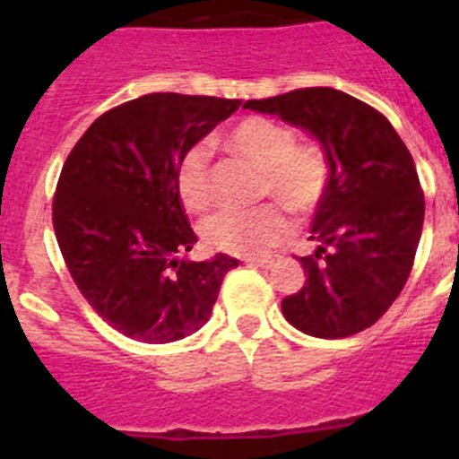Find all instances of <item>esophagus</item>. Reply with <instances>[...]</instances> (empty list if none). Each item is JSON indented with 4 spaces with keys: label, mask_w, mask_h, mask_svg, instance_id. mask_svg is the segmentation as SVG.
Instances as JSON below:
<instances>
[{
    "label": "esophagus",
    "mask_w": 459,
    "mask_h": 459,
    "mask_svg": "<svg viewBox=\"0 0 459 459\" xmlns=\"http://www.w3.org/2000/svg\"><path fill=\"white\" fill-rule=\"evenodd\" d=\"M246 264L259 266V269H269V266L273 264V259L271 257H248L246 259Z\"/></svg>",
    "instance_id": "obj_1"
}]
</instances>
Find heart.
I'll list each match as a JSON object with an SVG mask.
<instances>
[{"label":"heart","mask_w":459,"mask_h":459,"mask_svg":"<svg viewBox=\"0 0 459 459\" xmlns=\"http://www.w3.org/2000/svg\"><path fill=\"white\" fill-rule=\"evenodd\" d=\"M230 152L246 156L262 168V195L278 197L296 216H310L324 200L328 186V158L317 144H296L290 126L269 117H246L221 137ZM211 153L195 144L181 156L174 172V188L181 204L202 211L211 204ZM290 232V218L278 204L255 209H225L202 227L211 248L230 255H259L273 248Z\"/></svg>","instance_id":"heart-1"}]
</instances>
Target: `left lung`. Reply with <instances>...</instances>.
<instances>
[{
	"label": "left lung",
	"instance_id": "1",
	"mask_svg": "<svg viewBox=\"0 0 459 459\" xmlns=\"http://www.w3.org/2000/svg\"><path fill=\"white\" fill-rule=\"evenodd\" d=\"M319 142L328 186L312 218L315 255L299 257L306 282L282 299V315L312 338H347L372 326L403 291L423 232L416 165L388 119L331 87L248 100Z\"/></svg>",
	"mask_w": 459,
	"mask_h": 459
}]
</instances>
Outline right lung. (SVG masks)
Segmentation results:
<instances>
[{
  "label": "right lung",
  "instance_id": "add662e5",
  "mask_svg": "<svg viewBox=\"0 0 459 459\" xmlns=\"http://www.w3.org/2000/svg\"><path fill=\"white\" fill-rule=\"evenodd\" d=\"M241 100L147 93L93 121L68 153L52 222L89 306L126 338L165 344L211 317L238 259L190 262L197 243L174 172L181 156L237 112Z\"/></svg>",
  "mask_w": 459,
  "mask_h": 459
}]
</instances>
